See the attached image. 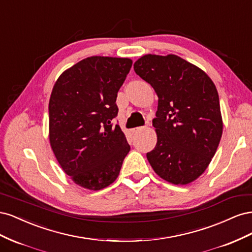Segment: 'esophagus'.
<instances>
[{"instance_id":"1","label":"esophagus","mask_w":252,"mask_h":252,"mask_svg":"<svg viewBox=\"0 0 252 252\" xmlns=\"http://www.w3.org/2000/svg\"><path fill=\"white\" fill-rule=\"evenodd\" d=\"M142 130H144V127H136V128L131 129V132H132V134H136V133L141 132Z\"/></svg>"}]
</instances>
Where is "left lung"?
<instances>
[{
    "label": "left lung",
    "mask_w": 252,
    "mask_h": 252,
    "mask_svg": "<svg viewBox=\"0 0 252 252\" xmlns=\"http://www.w3.org/2000/svg\"><path fill=\"white\" fill-rule=\"evenodd\" d=\"M135 73L158 95L157 145L147 159L159 178L187 185L207 169L223 133L215 83L197 66L175 55H145Z\"/></svg>",
    "instance_id": "8db88e82"
}]
</instances>
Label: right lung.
<instances>
[{"label":"right lung","instance_id":"add662e5","mask_svg":"<svg viewBox=\"0 0 252 252\" xmlns=\"http://www.w3.org/2000/svg\"><path fill=\"white\" fill-rule=\"evenodd\" d=\"M128 58L89 57L58 78L49 100V143L61 168L75 184L101 190L117 180L130 146L119 125L120 87Z\"/></svg>","mask_w":252,"mask_h":252}]
</instances>
